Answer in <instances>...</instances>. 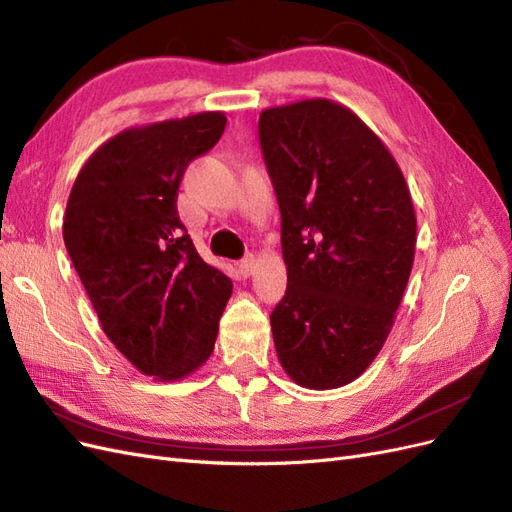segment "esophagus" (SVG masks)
Returning <instances> with one entry per match:
<instances>
[{"label":"esophagus","mask_w":512,"mask_h":512,"mask_svg":"<svg viewBox=\"0 0 512 512\" xmlns=\"http://www.w3.org/2000/svg\"><path fill=\"white\" fill-rule=\"evenodd\" d=\"M239 269H241V273H245V275H252V271L256 269V258H254L252 254H247V256L239 262Z\"/></svg>","instance_id":"esophagus-1"}]
</instances>
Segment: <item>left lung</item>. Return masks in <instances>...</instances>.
Segmentation results:
<instances>
[{
  "mask_svg": "<svg viewBox=\"0 0 512 512\" xmlns=\"http://www.w3.org/2000/svg\"><path fill=\"white\" fill-rule=\"evenodd\" d=\"M258 136L282 213L277 359L303 389L350 384L389 337L414 262L416 215L393 153L348 106L265 108Z\"/></svg>",
  "mask_w": 512,
  "mask_h": 512,
  "instance_id": "obj_1",
  "label": "left lung"
}]
</instances>
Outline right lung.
Masks as SVG:
<instances>
[{
	"instance_id": "obj_1",
	"label": "right lung",
	"mask_w": 512,
	"mask_h": 512,
	"mask_svg": "<svg viewBox=\"0 0 512 512\" xmlns=\"http://www.w3.org/2000/svg\"><path fill=\"white\" fill-rule=\"evenodd\" d=\"M224 128L222 111H205L123 130L91 153L66 205V250L102 331L160 382L209 359L232 294L177 213L185 168Z\"/></svg>"
}]
</instances>
